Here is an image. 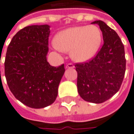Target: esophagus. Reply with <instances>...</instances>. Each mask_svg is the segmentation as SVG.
<instances>
[{"label": "esophagus", "instance_id": "34e87169", "mask_svg": "<svg viewBox=\"0 0 134 134\" xmlns=\"http://www.w3.org/2000/svg\"><path fill=\"white\" fill-rule=\"evenodd\" d=\"M74 65L73 64H72V63H68V64L66 65V68H74Z\"/></svg>", "mask_w": 134, "mask_h": 134}]
</instances>
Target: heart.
Returning a JSON list of instances; mask_svg holds the SVG:
<instances>
[{"mask_svg":"<svg viewBox=\"0 0 134 134\" xmlns=\"http://www.w3.org/2000/svg\"><path fill=\"white\" fill-rule=\"evenodd\" d=\"M102 38V32L96 25L79 26L61 31L55 37L54 43L59 50L70 52L73 60L86 62L95 56Z\"/></svg>","mask_w":134,"mask_h":134,"instance_id":"1","label":"heart"}]
</instances>
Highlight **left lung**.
I'll list each match as a JSON object with an SVG mask.
<instances>
[{"mask_svg":"<svg viewBox=\"0 0 134 134\" xmlns=\"http://www.w3.org/2000/svg\"><path fill=\"white\" fill-rule=\"evenodd\" d=\"M104 43L99 52L86 62L76 63L77 86L81 98L89 102H104L121 86L126 72L124 46L114 30L99 20Z\"/></svg>","mask_w":134,"mask_h":134,"instance_id":"obj_1","label":"left lung"}]
</instances>
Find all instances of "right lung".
Segmentation results:
<instances>
[{
    "label": "right lung",
    "instance_id": "1",
    "mask_svg": "<svg viewBox=\"0 0 134 134\" xmlns=\"http://www.w3.org/2000/svg\"><path fill=\"white\" fill-rule=\"evenodd\" d=\"M48 25H32L20 30L8 45L5 59V76L16 99L26 106L40 109L54 102L64 73V64H49Z\"/></svg>",
    "mask_w": 134,
    "mask_h": 134
}]
</instances>
